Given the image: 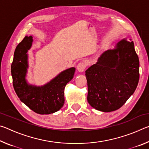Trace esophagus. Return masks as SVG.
Instances as JSON below:
<instances>
[{
	"label": "esophagus",
	"instance_id": "obj_1",
	"mask_svg": "<svg viewBox=\"0 0 149 149\" xmlns=\"http://www.w3.org/2000/svg\"><path fill=\"white\" fill-rule=\"evenodd\" d=\"M86 68V64L84 62H79L77 65V70L78 72H83Z\"/></svg>",
	"mask_w": 149,
	"mask_h": 149
}]
</instances>
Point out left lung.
<instances>
[{"label": "left lung", "instance_id": "8db88e82", "mask_svg": "<svg viewBox=\"0 0 149 149\" xmlns=\"http://www.w3.org/2000/svg\"><path fill=\"white\" fill-rule=\"evenodd\" d=\"M85 75L89 104L104 112L119 109L135 92L139 79V60L133 42L124 39L114 49L103 52Z\"/></svg>", "mask_w": 149, "mask_h": 149}]
</instances>
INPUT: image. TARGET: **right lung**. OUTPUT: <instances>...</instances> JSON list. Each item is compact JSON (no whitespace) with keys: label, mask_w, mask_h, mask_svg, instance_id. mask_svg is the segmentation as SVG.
Wrapping results in <instances>:
<instances>
[{"label":"right lung","mask_w":149,"mask_h":149,"mask_svg":"<svg viewBox=\"0 0 149 149\" xmlns=\"http://www.w3.org/2000/svg\"><path fill=\"white\" fill-rule=\"evenodd\" d=\"M32 42V36H26L15 49L11 65L14 89L20 100L33 112L39 114H52L64 105V88L74 77L75 69L64 70L44 86L28 85L26 80L28 67L26 53Z\"/></svg>","instance_id":"right-lung-1"}]
</instances>
